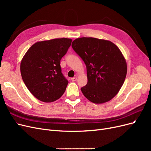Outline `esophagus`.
Returning a JSON list of instances; mask_svg holds the SVG:
<instances>
[{
	"instance_id": "esophagus-1",
	"label": "esophagus",
	"mask_w": 151,
	"mask_h": 151,
	"mask_svg": "<svg viewBox=\"0 0 151 151\" xmlns=\"http://www.w3.org/2000/svg\"><path fill=\"white\" fill-rule=\"evenodd\" d=\"M71 80H72V81L74 82V81H76L77 80V78L76 77H72V78H71Z\"/></svg>"
}]
</instances>
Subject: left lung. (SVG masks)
<instances>
[{
    "label": "left lung",
    "mask_w": 151,
    "mask_h": 151,
    "mask_svg": "<svg viewBox=\"0 0 151 151\" xmlns=\"http://www.w3.org/2000/svg\"><path fill=\"white\" fill-rule=\"evenodd\" d=\"M72 47L86 65L88 83L81 88L84 96L96 104L110 101L127 75V62L120 49L110 41L91 37L76 39Z\"/></svg>",
    "instance_id": "left-lung-1"
}]
</instances>
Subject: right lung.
Returning a JSON list of instances; mask_svg holds the SVG:
<instances>
[{"label":"right lung","instance_id":"right-lung-1","mask_svg":"<svg viewBox=\"0 0 151 151\" xmlns=\"http://www.w3.org/2000/svg\"><path fill=\"white\" fill-rule=\"evenodd\" d=\"M71 42V39L64 38L36 42L22 58V79L40 101L51 103L64 93L68 82L62 74L60 63Z\"/></svg>","mask_w":151,"mask_h":151}]
</instances>
